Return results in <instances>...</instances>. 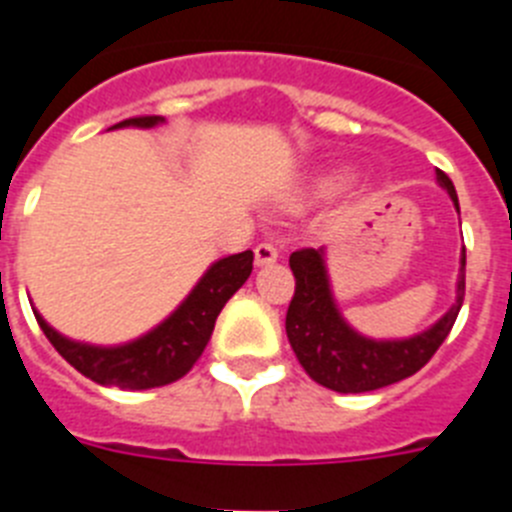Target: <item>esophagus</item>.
<instances>
[{
  "instance_id": "obj_1",
  "label": "esophagus",
  "mask_w": 512,
  "mask_h": 512,
  "mask_svg": "<svg viewBox=\"0 0 512 512\" xmlns=\"http://www.w3.org/2000/svg\"><path fill=\"white\" fill-rule=\"evenodd\" d=\"M253 256H256V266H269L279 259V251L271 243H259Z\"/></svg>"
}]
</instances>
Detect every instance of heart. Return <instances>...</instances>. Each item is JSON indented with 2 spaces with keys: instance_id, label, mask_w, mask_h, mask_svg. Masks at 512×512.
I'll return each instance as SVG.
<instances>
[{
  "instance_id": "1",
  "label": "heart",
  "mask_w": 512,
  "mask_h": 512,
  "mask_svg": "<svg viewBox=\"0 0 512 512\" xmlns=\"http://www.w3.org/2000/svg\"><path fill=\"white\" fill-rule=\"evenodd\" d=\"M348 176L341 174V171H333V174H325L320 176V182H318V192L323 194H330V192H336V189H341L343 184H346Z\"/></svg>"
}]
</instances>
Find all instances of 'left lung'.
<instances>
[{
  "label": "left lung",
  "mask_w": 512,
  "mask_h": 512,
  "mask_svg": "<svg viewBox=\"0 0 512 512\" xmlns=\"http://www.w3.org/2000/svg\"><path fill=\"white\" fill-rule=\"evenodd\" d=\"M436 179L459 210V197L451 179L436 171ZM464 266L467 251H461L456 300L449 312L428 330L397 341H374L356 333L343 320L333 292H330L325 248H302L289 256L295 274V297L287 310V338L292 351L310 379L343 395L372 392L420 372L438 346L446 341L464 302Z\"/></svg>",
  "instance_id": "1"
}]
</instances>
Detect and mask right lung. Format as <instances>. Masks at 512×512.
<instances>
[{
    "label": "right lung",
    "instance_id": "obj_1",
    "mask_svg": "<svg viewBox=\"0 0 512 512\" xmlns=\"http://www.w3.org/2000/svg\"><path fill=\"white\" fill-rule=\"evenodd\" d=\"M161 122H164L161 115H143L117 122L112 128H156ZM251 269L253 251L233 253L228 259L215 261L202 274L200 282L194 284L187 300L164 323L122 346H92V343L71 341L45 323L38 310L33 312L45 338L76 372L107 387L151 390L182 379L192 369L210 341L217 315L225 302L246 284Z\"/></svg>",
    "mask_w": 512,
    "mask_h": 512
}]
</instances>
